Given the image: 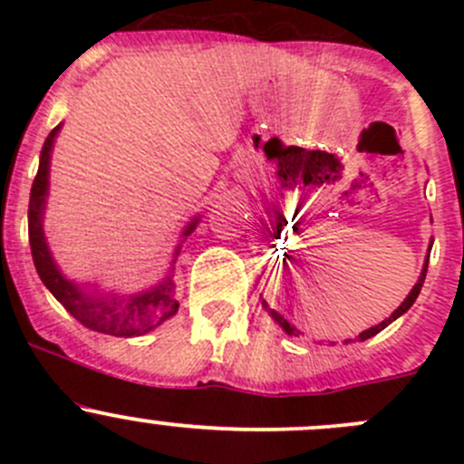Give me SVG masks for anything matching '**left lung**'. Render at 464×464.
Returning <instances> with one entry per match:
<instances>
[{
    "label": "left lung",
    "instance_id": "left-lung-1",
    "mask_svg": "<svg viewBox=\"0 0 464 464\" xmlns=\"http://www.w3.org/2000/svg\"><path fill=\"white\" fill-rule=\"evenodd\" d=\"M427 262H424V269H422V276H420V280H418V283H415V287L413 289H411V294H409V296H406V301L404 303H401V305L400 307H397V310L395 312H392V314L391 316H388V319L386 321H382V323H379V325H375V327H371V330H366V332H362V334H359L357 336V339L359 341H366V339H371V336H375L377 334V332H382L383 330V327H386V325H391V323L392 321H395L397 319V316H401V314H404V312L406 310H409V307L411 305H413V303H415V298H418V294H420V289H422V285H424V278H427ZM262 305H265L266 307V310H269V305H266V303H262ZM269 314L271 316H274V319L276 321H278L280 323V325H283V330L285 332H287V334H294V336H298V334H301V332H298L296 330V327H294V325H289V323L287 321H285L283 319V316H280V314H276V312L274 310H269ZM345 343H348V341H345Z\"/></svg>",
    "mask_w": 464,
    "mask_h": 464
}]
</instances>
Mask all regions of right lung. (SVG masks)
I'll list each match as a JSON object with an SVG mask.
<instances>
[{
  "instance_id": "1",
  "label": "right lung",
  "mask_w": 464,
  "mask_h": 464,
  "mask_svg": "<svg viewBox=\"0 0 464 464\" xmlns=\"http://www.w3.org/2000/svg\"><path fill=\"white\" fill-rule=\"evenodd\" d=\"M58 130L60 125L51 130L44 145H42L40 168H37V175L31 186L29 245L37 274H40L46 289L63 303L64 310L89 330L111 336H141L145 332L161 325L163 321L170 319L179 310V303L175 298V283H172L170 276H166V280L159 283L157 287L137 294V296L89 298L76 283H72V280L60 274L53 258L49 256V249H46L44 231H42V213H44V198L46 190H49L51 148H53V139ZM195 224H198V219L186 228L184 236L193 231ZM177 254H179V249H177Z\"/></svg>"
}]
</instances>
